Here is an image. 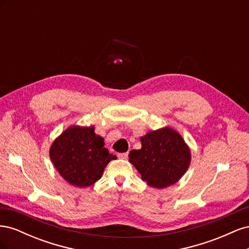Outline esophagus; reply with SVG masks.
I'll use <instances>...</instances> for the list:
<instances>
[{
  "label": "esophagus",
  "instance_id": "esophagus-1",
  "mask_svg": "<svg viewBox=\"0 0 249 249\" xmlns=\"http://www.w3.org/2000/svg\"><path fill=\"white\" fill-rule=\"evenodd\" d=\"M117 156L118 158H120V159H127V153H122V154H118Z\"/></svg>",
  "mask_w": 249,
  "mask_h": 249
}]
</instances>
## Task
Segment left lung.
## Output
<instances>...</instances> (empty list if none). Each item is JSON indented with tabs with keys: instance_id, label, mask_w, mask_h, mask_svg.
<instances>
[{
	"instance_id": "obj_1",
	"label": "left lung",
	"mask_w": 249,
	"mask_h": 249,
	"mask_svg": "<svg viewBox=\"0 0 249 249\" xmlns=\"http://www.w3.org/2000/svg\"><path fill=\"white\" fill-rule=\"evenodd\" d=\"M141 148L133 149L129 161L143 180L154 188H166L182 178L191 161L190 148L171 127L150 131L140 138Z\"/></svg>"
}]
</instances>
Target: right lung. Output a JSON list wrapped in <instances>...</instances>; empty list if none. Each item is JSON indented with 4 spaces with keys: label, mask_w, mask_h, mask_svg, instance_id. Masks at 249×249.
Instances as JSON below:
<instances>
[{
    "label": "right lung",
    "mask_w": 249,
    "mask_h": 249,
    "mask_svg": "<svg viewBox=\"0 0 249 249\" xmlns=\"http://www.w3.org/2000/svg\"><path fill=\"white\" fill-rule=\"evenodd\" d=\"M104 144L93 125H71L53 142L50 158L67 183L84 188L99 180L108 163L116 159Z\"/></svg>",
    "instance_id": "obj_1"
}]
</instances>
